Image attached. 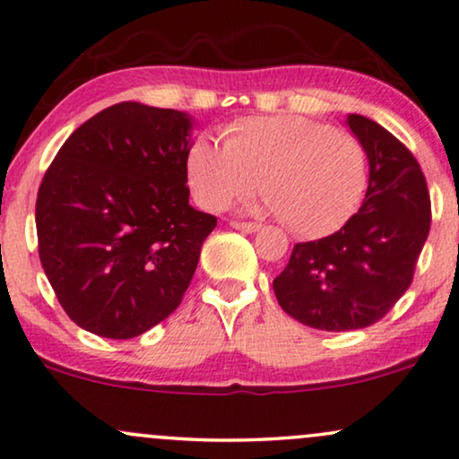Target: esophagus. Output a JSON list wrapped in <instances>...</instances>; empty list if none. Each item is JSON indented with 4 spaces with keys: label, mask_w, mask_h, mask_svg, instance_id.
Returning a JSON list of instances; mask_svg holds the SVG:
<instances>
[{
    "label": "esophagus",
    "mask_w": 459,
    "mask_h": 459,
    "mask_svg": "<svg viewBox=\"0 0 459 459\" xmlns=\"http://www.w3.org/2000/svg\"><path fill=\"white\" fill-rule=\"evenodd\" d=\"M230 225H231V228L240 230V231H246V234H252V231H256L258 228H261V225L255 223V221H238V219H234V221H231Z\"/></svg>",
    "instance_id": "1"
}]
</instances>
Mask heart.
<instances>
[{
    "instance_id": "obj_1",
    "label": "heart",
    "mask_w": 459,
    "mask_h": 459,
    "mask_svg": "<svg viewBox=\"0 0 459 459\" xmlns=\"http://www.w3.org/2000/svg\"><path fill=\"white\" fill-rule=\"evenodd\" d=\"M225 144L196 136L186 178L196 203L221 211L261 192L288 230L321 238L340 230L360 207L368 155L354 134L302 116H252L225 126Z\"/></svg>"
}]
</instances>
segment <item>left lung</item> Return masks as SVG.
Wrapping results in <instances>:
<instances>
[{
	"instance_id": "left-lung-1",
	"label": "left lung",
	"mask_w": 459,
	"mask_h": 459,
	"mask_svg": "<svg viewBox=\"0 0 459 459\" xmlns=\"http://www.w3.org/2000/svg\"><path fill=\"white\" fill-rule=\"evenodd\" d=\"M348 124L368 155V190L335 234L300 242L273 279L279 307L318 331L364 329L406 294L430 230V196L420 163L373 119Z\"/></svg>"
}]
</instances>
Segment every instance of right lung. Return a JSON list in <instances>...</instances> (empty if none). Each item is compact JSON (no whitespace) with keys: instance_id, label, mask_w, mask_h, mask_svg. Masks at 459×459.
I'll list each match as a JSON object with an SVG mask.
<instances>
[{"instance_id":"add662e5","label":"right lung","mask_w":459,"mask_h":459,"mask_svg":"<svg viewBox=\"0 0 459 459\" xmlns=\"http://www.w3.org/2000/svg\"><path fill=\"white\" fill-rule=\"evenodd\" d=\"M190 117L124 101L72 132L37 195L39 258L78 327L130 340L180 307L217 217L192 209Z\"/></svg>"}]
</instances>
